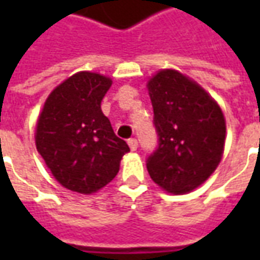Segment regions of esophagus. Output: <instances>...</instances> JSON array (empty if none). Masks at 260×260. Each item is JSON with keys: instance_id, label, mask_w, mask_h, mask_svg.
Listing matches in <instances>:
<instances>
[{"instance_id": "esophagus-1", "label": "esophagus", "mask_w": 260, "mask_h": 260, "mask_svg": "<svg viewBox=\"0 0 260 260\" xmlns=\"http://www.w3.org/2000/svg\"><path fill=\"white\" fill-rule=\"evenodd\" d=\"M128 145H129L132 152H135L136 149H138V141H136L135 138H131V139H128Z\"/></svg>"}]
</instances>
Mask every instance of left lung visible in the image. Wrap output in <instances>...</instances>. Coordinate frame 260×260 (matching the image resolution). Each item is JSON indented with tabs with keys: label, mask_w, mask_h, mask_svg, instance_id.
<instances>
[{
	"label": "left lung",
	"mask_w": 260,
	"mask_h": 260,
	"mask_svg": "<svg viewBox=\"0 0 260 260\" xmlns=\"http://www.w3.org/2000/svg\"><path fill=\"white\" fill-rule=\"evenodd\" d=\"M158 149L147 158L150 178L171 195L192 192L221 161L225 118L218 103L189 76L160 69L147 80Z\"/></svg>",
	"instance_id": "obj_1"
}]
</instances>
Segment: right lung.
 Segmentation results:
<instances>
[{"label":"right lung","instance_id":"right-lung-1","mask_svg":"<svg viewBox=\"0 0 260 260\" xmlns=\"http://www.w3.org/2000/svg\"><path fill=\"white\" fill-rule=\"evenodd\" d=\"M113 83L106 75L80 71L61 82L39 114L37 152L61 185L91 195L118 174L129 152L103 114L102 100Z\"/></svg>","mask_w":260,"mask_h":260}]
</instances>
